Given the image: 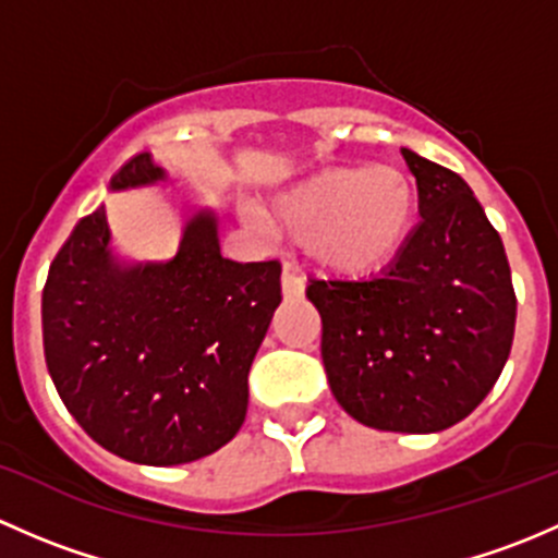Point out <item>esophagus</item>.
<instances>
[{"instance_id": "1", "label": "esophagus", "mask_w": 558, "mask_h": 558, "mask_svg": "<svg viewBox=\"0 0 558 558\" xmlns=\"http://www.w3.org/2000/svg\"><path fill=\"white\" fill-rule=\"evenodd\" d=\"M280 289H283L286 300H300L305 294V278L291 264H286L283 275H280Z\"/></svg>"}]
</instances>
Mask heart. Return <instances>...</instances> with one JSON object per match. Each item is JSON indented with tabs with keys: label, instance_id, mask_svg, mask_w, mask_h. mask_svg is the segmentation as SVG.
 I'll list each match as a JSON object with an SVG mask.
<instances>
[{
	"label": "heart",
	"instance_id": "1",
	"mask_svg": "<svg viewBox=\"0 0 558 558\" xmlns=\"http://www.w3.org/2000/svg\"><path fill=\"white\" fill-rule=\"evenodd\" d=\"M418 218V189L397 165L329 167L280 191L264 221L305 240L324 272L364 278L402 253Z\"/></svg>",
	"mask_w": 558,
	"mask_h": 558
}]
</instances>
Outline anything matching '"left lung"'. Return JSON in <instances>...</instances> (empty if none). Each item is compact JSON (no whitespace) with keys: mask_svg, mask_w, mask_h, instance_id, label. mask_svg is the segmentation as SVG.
I'll use <instances>...</instances> for the list:
<instances>
[{"mask_svg":"<svg viewBox=\"0 0 558 558\" xmlns=\"http://www.w3.org/2000/svg\"><path fill=\"white\" fill-rule=\"evenodd\" d=\"M418 227L369 280H311L340 408L380 432L432 435L486 399L510 356L515 291L502 238L461 174L402 148Z\"/></svg>","mask_w":558,"mask_h":558,"instance_id":"8db88e82","label":"left lung"}]
</instances>
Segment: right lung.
<instances>
[{
  "instance_id": "1",
  "label": "right lung",
  "mask_w": 558,
  "mask_h": 558,
  "mask_svg": "<svg viewBox=\"0 0 558 558\" xmlns=\"http://www.w3.org/2000/svg\"><path fill=\"white\" fill-rule=\"evenodd\" d=\"M167 178L137 154L112 191ZM280 305L278 262H229L218 218L196 210L170 262H118L105 205L81 218L43 291L45 362L61 402L105 451L189 464L240 432L247 373Z\"/></svg>"
}]
</instances>
